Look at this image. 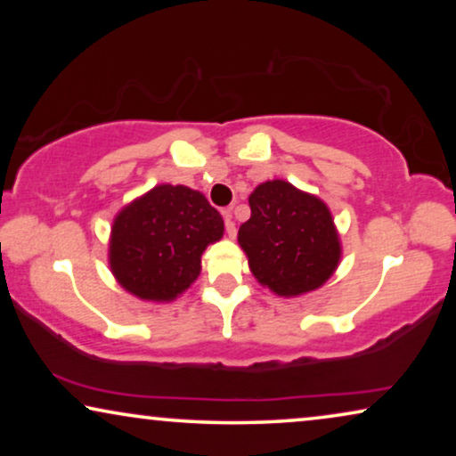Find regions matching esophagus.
<instances>
[{"mask_svg":"<svg viewBox=\"0 0 456 456\" xmlns=\"http://www.w3.org/2000/svg\"><path fill=\"white\" fill-rule=\"evenodd\" d=\"M224 222H226V234L230 236V239H234V236H236V226H234L232 214H230V211H224Z\"/></svg>","mask_w":456,"mask_h":456,"instance_id":"esophagus-1","label":"esophagus"}]
</instances>
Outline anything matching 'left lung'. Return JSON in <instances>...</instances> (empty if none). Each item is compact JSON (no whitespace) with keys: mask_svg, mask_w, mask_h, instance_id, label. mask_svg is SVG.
I'll list each match as a JSON object with an SVG mask.
<instances>
[{"mask_svg":"<svg viewBox=\"0 0 456 456\" xmlns=\"http://www.w3.org/2000/svg\"><path fill=\"white\" fill-rule=\"evenodd\" d=\"M251 217L239 245L257 282L278 297H301L332 278L342 257L332 211L286 180H267L248 195Z\"/></svg>","mask_w":456,"mask_h":456,"instance_id":"8db88e82","label":"left lung"}]
</instances>
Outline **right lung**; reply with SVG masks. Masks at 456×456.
<instances>
[{
	"label": "right lung",
	"instance_id": "obj_1",
	"mask_svg": "<svg viewBox=\"0 0 456 456\" xmlns=\"http://www.w3.org/2000/svg\"><path fill=\"white\" fill-rule=\"evenodd\" d=\"M224 236L220 211L184 184H158L118 211L108 261L141 301L170 303L201 273V255Z\"/></svg>",
	"mask_w": 456,
	"mask_h": 456
}]
</instances>
